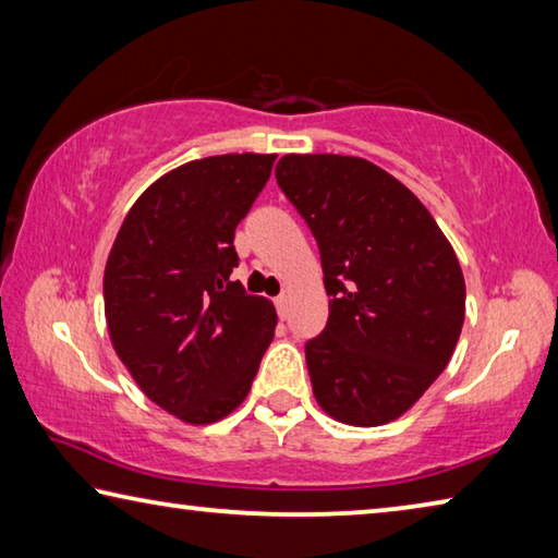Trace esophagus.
Instances as JSON below:
<instances>
[{"label": "esophagus", "instance_id": "esophagus-1", "mask_svg": "<svg viewBox=\"0 0 558 558\" xmlns=\"http://www.w3.org/2000/svg\"><path fill=\"white\" fill-rule=\"evenodd\" d=\"M274 306H277V314L281 318H287V308H289V296L287 294H279L277 299H274Z\"/></svg>", "mask_w": 558, "mask_h": 558}]
</instances>
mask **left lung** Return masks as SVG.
Instances as JSON below:
<instances>
[{"label": "left lung", "mask_w": 558, "mask_h": 558, "mask_svg": "<svg viewBox=\"0 0 558 558\" xmlns=\"http://www.w3.org/2000/svg\"><path fill=\"white\" fill-rule=\"evenodd\" d=\"M277 183L316 238L328 324L306 343L318 404L350 426L402 416L451 360L465 281L424 203L357 156L287 154Z\"/></svg>", "instance_id": "8db88e82"}]
</instances>
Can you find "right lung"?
Returning a JSON list of instances; mask_svg holds the SVG:
<instances>
[{"label":"right lung","mask_w":558,"mask_h":558,"mask_svg":"<svg viewBox=\"0 0 558 558\" xmlns=\"http://www.w3.org/2000/svg\"><path fill=\"white\" fill-rule=\"evenodd\" d=\"M277 154L183 163L126 213L105 267L112 345L142 392L189 424H213L244 397L277 314L230 274L234 228L269 181Z\"/></svg>","instance_id":"add662e5"}]
</instances>
